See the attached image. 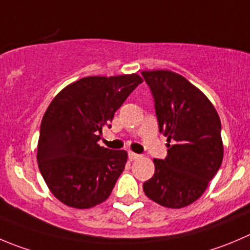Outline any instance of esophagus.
I'll list each match as a JSON object with an SVG mask.
<instances>
[{
    "label": "esophagus",
    "instance_id": "obj_1",
    "mask_svg": "<svg viewBox=\"0 0 250 250\" xmlns=\"http://www.w3.org/2000/svg\"><path fill=\"white\" fill-rule=\"evenodd\" d=\"M140 154L134 153V152H129V159L130 161H135V159H139L140 158Z\"/></svg>",
    "mask_w": 250,
    "mask_h": 250
}]
</instances>
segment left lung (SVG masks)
<instances>
[{
	"label": "left lung",
	"mask_w": 250,
	"mask_h": 250,
	"mask_svg": "<svg viewBox=\"0 0 250 250\" xmlns=\"http://www.w3.org/2000/svg\"><path fill=\"white\" fill-rule=\"evenodd\" d=\"M153 96L159 132L167 136L165 159H153L154 174L144 183L147 198L180 208L198 200L223 158L221 120L208 97L178 73H141Z\"/></svg>",
	"instance_id": "left-lung-1"
}]
</instances>
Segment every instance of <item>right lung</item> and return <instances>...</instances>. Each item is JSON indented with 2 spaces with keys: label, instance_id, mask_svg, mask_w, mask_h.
<instances>
[{
  "label": "right lung",
  "instance_id": "1",
  "mask_svg": "<svg viewBox=\"0 0 250 250\" xmlns=\"http://www.w3.org/2000/svg\"><path fill=\"white\" fill-rule=\"evenodd\" d=\"M139 75L92 76L71 83L42 116L38 166L50 191L65 205L89 208L109 198L127 159L126 151L101 147L103 126L137 85Z\"/></svg>",
  "mask_w": 250,
  "mask_h": 250
}]
</instances>
